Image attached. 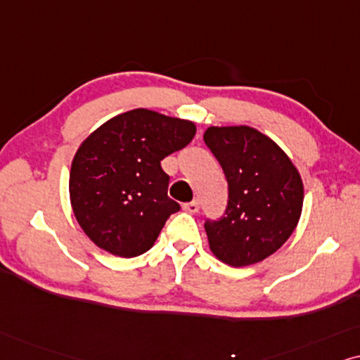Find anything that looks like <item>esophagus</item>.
<instances>
[{
    "instance_id": "34e87169",
    "label": "esophagus",
    "mask_w": 360,
    "mask_h": 360,
    "mask_svg": "<svg viewBox=\"0 0 360 360\" xmlns=\"http://www.w3.org/2000/svg\"><path fill=\"white\" fill-rule=\"evenodd\" d=\"M183 209L189 214H195V212H199V202H198V200H193V202L184 204Z\"/></svg>"
}]
</instances>
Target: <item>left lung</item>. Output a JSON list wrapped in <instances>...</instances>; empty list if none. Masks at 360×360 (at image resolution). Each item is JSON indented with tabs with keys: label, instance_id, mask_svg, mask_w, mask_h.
I'll return each instance as SVG.
<instances>
[{
	"label": "left lung",
	"instance_id": "obj_1",
	"mask_svg": "<svg viewBox=\"0 0 360 360\" xmlns=\"http://www.w3.org/2000/svg\"><path fill=\"white\" fill-rule=\"evenodd\" d=\"M204 141L229 184L224 215L204 224L210 250L230 266L265 260L300 220L304 195L298 169L275 141L250 127H210Z\"/></svg>",
	"mask_w": 360,
	"mask_h": 360
}]
</instances>
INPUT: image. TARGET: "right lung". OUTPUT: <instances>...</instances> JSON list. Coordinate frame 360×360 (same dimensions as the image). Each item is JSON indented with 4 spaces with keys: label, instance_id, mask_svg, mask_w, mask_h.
<instances>
[{
    "label": "right lung",
    "instance_id": "add662e5",
    "mask_svg": "<svg viewBox=\"0 0 360 360\" xmlns=\"http://www.w3.org/2000/svg\"><path fill=\"white\" fill-rule=\"evenodd\" d=\"M193 122L136 108L108 120L77 150L70 202L77 222L100 248L131 258L150 250L181 205L167 195L161 161L188 146Z\"/></svg>",
    "mask_w": 360,
    "mask_h": 360
}]
</instances>
